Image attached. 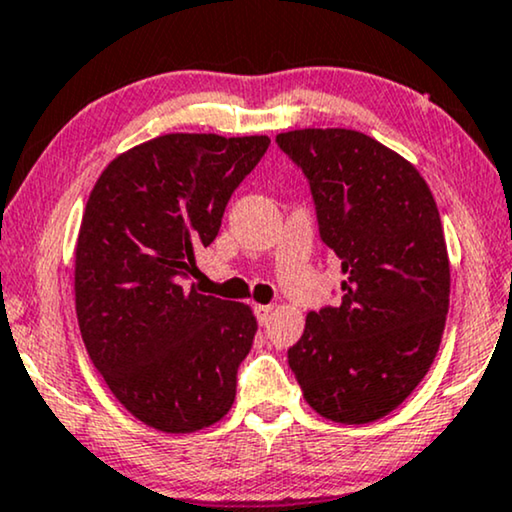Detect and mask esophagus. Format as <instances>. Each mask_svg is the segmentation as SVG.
Here are the masks:
<instances>
[{
  "label": "esophagus",
  "mask_w": 512,
  "mask_h": 512,
  "mask_svg": "<svg viewBox=\"0 0 512 512\" xmlns=\"http://www.w3.org/2000/svg\"><path fill=\"white\" fill-rule=\"evenodd\" d=\"M272 310H275V305H254V313H256V317H258V322L261 324H265L270 320V315H272Z\"/></svg>",
  "instance_id": "1"
}]
</instances>
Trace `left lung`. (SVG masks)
Masks as SVG:
<instances>
[{"label": "left lung", "mask_w": 512, "mask_h": 512, "mask_svg": "<svg viewBox=\"0 0 512 512\" xmlns=\"http://www.w3.org/2000/svg\"><path fill=\"white\" fill-rule=\"evenodd\" d=\"M277 145L308 178L345 275L341 305L305 317L289 367L317 414L371 423L414 393L440 350L451 282L440 211L414 164L360 131L296 129Z\"/></svg>", "instance_id": "obj_1"}]
</instances>
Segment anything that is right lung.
<instances>
[{"instance_id": "obj_1", "label": "right lung", "mask_w": 512, "mask_h": 512, "mask_svg": "<svg viewBox=\"0 0 512 512\" xmlns=\"http://www.w3.org/2000/svg\"><path fill=\"white\" fill-rule=\"evenodd\" d=\"M268 145V136H157L112 159L86 202L75 247L82 341L110 393L162 433L214 426L235 402L256 317L185 280Z\"/></svg>"}]
</instances>
